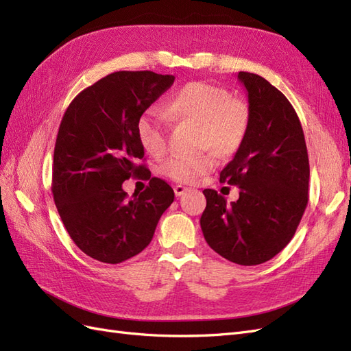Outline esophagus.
I'll use <instances>...</instances> for the list:
<instances>
[{
  "label": "esophagus",
  "mask_w": 351,
  "mask_h": 351,
  "mask_svg": "<svg viewBox=\"0 0 351 351\" xmlns=\"http://www.w3.org/2000/svg\"><path fill=\"white\" fill-rule=\"evenodd\" d=\"M173 190H175V195H176V197H181L182 194H185V193L188 191V186H184V185H176V186L173 188Z\"/></svg>",
  "instance_id": "34e87169"
}]
</instances>
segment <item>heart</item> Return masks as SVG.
<instances>
[{"instance_id":"1","label":"heart","mask_w":351,"mask_h":351,"mask_svg":"<svg viewBox=\"0 0 351 351\" xmlns=\"http://www.w3.org/2000/svg\"><path fill=\"white\" fill-rule=\"evenodd\" d=\"M163 113L148 110L138 120L139 142L151 156L165 152L169 121L199 124L200 148H212L219 156L237 152L250 128V110L243 99L232 97L223 87L206 82H191L178 88L165 102ZM213 152L173 156L165 161L161 172L176 182H194L217 166Z\"/></svg>"}]
</instances>
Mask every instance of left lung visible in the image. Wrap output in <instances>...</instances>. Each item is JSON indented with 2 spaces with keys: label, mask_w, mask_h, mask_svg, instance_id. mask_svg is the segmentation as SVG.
Here are the masks:
<instances>
[{
  "label": "left lung",
  "mask_w": 351,
  "mask_h": 351,
  "mask_svg": "<svg viewBox=\"0 0 351 351\" xmlns=\"http://www.w3.org/2000/svg\"><path fill=\"white\" fill-rule=\"evenodd\" d=\"M237 78L247 92L250 128L219 181L239 186V200L227 203L204 190L200 226L215 252L258 265L280 252L298 228L308 203L310 166L300 119L286 96L256 74Z\"/></svg>",
  "instance_id": "8db88e82"
}]
</instances>
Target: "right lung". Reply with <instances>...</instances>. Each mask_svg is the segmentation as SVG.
Returning a JSON list of instances; mask_svg holds the SVG:
<instances>
[{
    "mask_svg": "<svg viewBox=\"0 0 351 351\" xmlns=\"http://www.w3.org/2000/svg\"><path fill=\"white\" fill-rule=\"evenodd\" d=\"M173 82L152 71L112 73L78 93L60 121L53 199L69 237L97 261L120 264L141 254L173 203L172 186L139 163L136 130L139 117ZM129 177L150 181L133 201L122 190Z\"/></svg>",
    "mask_w": 351,
    "mask_h": 351,
    "instance_id": "1",
    "label": "right lung"
}]
</instances>
